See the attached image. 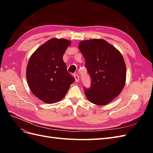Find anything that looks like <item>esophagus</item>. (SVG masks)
Segmentation results:
<instances>
[{
  "label": "esophagus",
  "instance_id": "esophagus-1",
  "mask_svg": "<svg viewBox=\"0 0 153 153\" xmlns=\"http://www.w3.org/2000/svg\"><path fill=\"white\" fill-rule=\"evenodd\" d=\"M74 77H75V80L76 82H79V80H80L79 76H78V75H74Z\"/></svg>",
  "mask_w": 153,
  "mask_h": 153
}]
</instances>
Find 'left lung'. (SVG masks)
Wrapping results in <instances>:
<instances>
[{
	"instance_id": "left-lung-1",
	"label": "left lung",
	"mask_w": 153,
	"mask_h": 153,
	"mask_svg": "<svg viewBox=\"0 0 153 153\" xmlns=\"http://www.w3.org/2000/svg\"><path fill=\"white\" fill-rule=\"evenodd\" d=\"M78 48L91 78L90 89H85L87 98L99 106L108 104L121 93L126 83V68L122 54L102 39L82 41Z\"/></svg>"
}]
</instances>
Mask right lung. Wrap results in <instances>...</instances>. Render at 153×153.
Here are the masks:
<instances>
[{
  "mask_svg": "<svg viewBox=\"0 0 153 153\" xmlns=\"http://www.w3.org/2000/svg\"><path fill=\"white\" fill-rule=\"evenodd\" d=\"M71 43L68 39L52 38L40 46L29 59L27 83L33 94L46 103L61 100L75 81L63 61V55Z\"/></svg>",
  "mask_w": 153,
  "mask_h": 153,
  "instance_id": "obj_1",
  "label": "right lung"
}]
</instances>
